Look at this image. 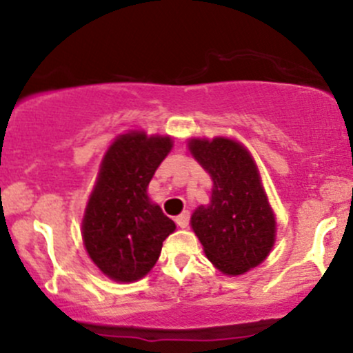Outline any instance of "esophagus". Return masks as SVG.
Returning <instances> with one entry per match:
<instances>
[{
	"label": "esophagus",
	"instance_id": "esophagus-1",
	"mask_svg": "<svg viewBox=\"0 0 353 353\" xmlns=\"http://www.w3.org/2000/svg\"><path fill=\"white\" fill-rule=\"evenodd\" d=\"M176 223L179 228H188L189 226V213L188 211H184V213H181L179 216L176 218Z\"/></svg>",
	"mask_w": 353,
	"mask_h": 353
}]
</instances>
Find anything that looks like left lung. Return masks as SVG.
I'll list each match as a JSON object with an SVG mask.
<instances>
[{"mask_svg": "<svg viewBox=\"0 0 353 353\" xmlns=\"http://www.w3.org/2000/svg\"><path fill=\"white\" fill-rule=\"evenodd\" d=\"M189 150L213 179L211 203L192 213V230L216 269L240 276L264 261L276 236L257 167L239 142L221 137L192 139Z\"/></svg>", "mask_w": 353, "mask_h": 353, "instance_id": "8db88e82", "label": "left lung"}]
</instances>
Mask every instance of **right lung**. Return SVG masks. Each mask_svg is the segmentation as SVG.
Segmentation results:
<instances>
[{
  "label": "right lung",
  "instance_id": "add662e5",
  "mask_svg": "<svg viewBox=\"0 0 353 353\" xmlns=\"http://www.w3.org/2000/svg\"><path fill=\"white\" fill-rule=\"evenodd\" d=\"M170 147L169 137L127 133L103 159L84 213L83 239L89 257L111 279L130 283L145 276L161 255L162 242L176 230L147 196Z\"/></svg>",
  "mask_w": 353,
  "mask_h": 353
}]
</instances>
